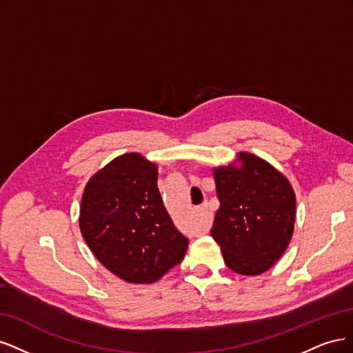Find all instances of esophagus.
Listing matches in <instances>:
<instances>
[{
	"label": "esophagus",
	"mask_w": 353,
	"mask_h": 353,
	"mask_svg": "<svg viewBox=\"0 0 353 353\" xmlns=\"http://www.w3.org/2000/svg\"><path fill=\"white\" fill-rule=\"evenodd\" d=\"M199 213H200V215H206V213H208V203H203L201 206H199Z\"/></svg>",
	"instance_id": "obj_1"
}]
</instances>
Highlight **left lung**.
I'll list each match as a JSON object with an SVG mask.
<instances>
[{
  "mask_svg": "<svg viewBox=\"0 0 353 353\" xmlns=\"http://www.w3.org/2000/svg\"><path fill=\"white\" fill-rule=\"evenodd\" d=\"M219 209L212 237L227 266L240 275H259L275 265L292 240L294 190L280 170L252 153L213 168Z\"/></svg>",
  "mask_w": 353,
  "mask_h": 353,
  "instance_id": "1",
  "label": "left lung"
}]
</instances>
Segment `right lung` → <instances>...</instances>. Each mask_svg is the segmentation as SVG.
Masks as SVG:
<instances>
[{
	"label": "right lung",
	"instance_id": "1",
	"mask_svg": "<svg viewBox=\"0 0 353 353\" xmlns=\"http://www.w3.org/2000/svg\"><path fill=\"white\" fill-rule=\"evenodd\" d=\"M79 228L104 268L134 284L162 279L188 248L159 193L157 165L140 153L117 156L90 178Z\"/></svg>",
	"mask_w": 353,
	"mask_h": 353
}]
</instances>
